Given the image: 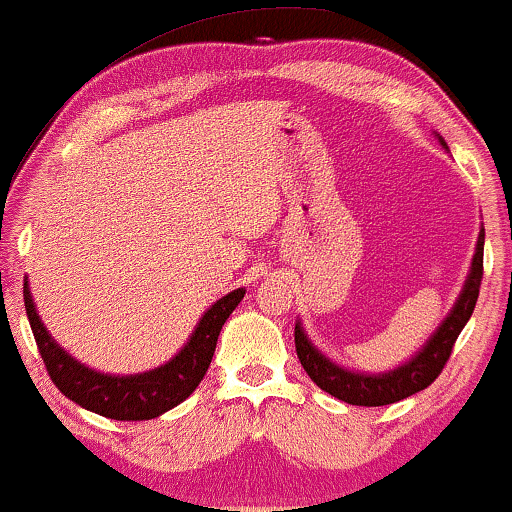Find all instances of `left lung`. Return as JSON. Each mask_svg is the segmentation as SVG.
I'll list each match as a JSON object with an SVG mask.
<instances>
[{
    "instance_id": "obj_1",
    "label": "left lung",
    "mask_w": 512,
    "mask_h": 512,
    "mask_svg": "<svg viewBox=\"0 0 512 512\" xmlns=\"http://www.w3.org/2000/svg\"><path fill=\"white\" fill-rule=\"evenodd\" d=\"M436 139L448 150V143H445L443 136L436 134ZM482 248H485V229L480 227L462 292L457 294L450 313L445 315L434 334L427 338V343L406 362L380 373L348 369V366H341L334 359H329L308 338L301 320H297V325H294V345H297V355L304 371L320 390H325L331 397L345 403H352V406H387V403L401 401L429 387L438 378V373L443 371L445 362L450 359L452 345H455L457 336L462 334L464 325L473 315L482 280Z\"/></svg>"
}]
</instances>
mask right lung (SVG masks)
Returning <instances> with one entry per match:
<instances>
[{
    "label": "right lung",
    "mask_w": 512,
    "mask_h": 512,
    "mask_svg": "<svg viewBox=\"0 0 512 512\" xmlns=\"http://www.w3.org/2000/svg\"><path fill=\"white\" fill-rule=\"evenodd\" d=\"M243 294H246V287H239L206 308L187 343L169 362L150 371L122 376V373L97 371L71 357L41 322L30 292V280L25 278L23 287L27 320H30L41 359L57 390L85 410L122 422L153 420L183 403L197 390L211 366L220 329L234 308L241 304Z\"/></svg>",
    "instance_id": "obj_1"
}]
</instances>
